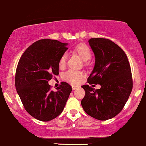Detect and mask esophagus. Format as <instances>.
<instances>
[{"mask_svg": "<svg viewBox=\"0 0 146 146\" xmlns=\"http://www.w3.org/2000/svg\"><path fill=\"white\" fill-rule=\"evenodd\" d=\"M77 88H78V86L72 85V89H73V90H76Z\"/></svg>", "mask_w": 146, "mask_h": 146, "instance_id": "34e87169", "label": "esophagus"}]
</instances>
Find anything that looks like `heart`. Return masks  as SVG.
Segmentation results:
<instances>
[{"label":"heart","mask_w":146,"mask_h":146,"mask_svg":"<svg viewBox=\"0 0 146 146\" xmlns=\"http://www.w3.org/2000/svg\"><path fill=\"white\" fill-rule=\"evenodd\" d=\"M73 52L78 54L80 57H81L84 61H88L91 58L92 53L89 46L85 44H77L73 49ZM66 55L64 54L60 57L59 60V66L60 68H63L66 64ZM84 74L82 72L79 71V70H76L73 69L68 70L66 71L64 75V78L66 81L69 82L71 84H77L80 83L82 79Z\"/></svg>","instance_id":"b5f03b06"}]
</instances>
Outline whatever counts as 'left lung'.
Masks as SVG:
<instances>
[{
    "instance_id": "left-lung-1",
    "label": "left lung",
    "mask_w": 146,
    "mask_h": 146,
    "mask_svg": "<svg viewBox=\"0 0 146 146\" xmlns=\"http://www.w3.org/2000/svg\"><path fill=\"white\" fill-rule=\"evenodd\" d=\"M89 43L96 61L87 82L101 87L95 89L88 84L82 86L85 96L81 105L91 117L106 121L121 111L132 92L130 65L123 49L111 40L91 38Z\"/></svg>"
}]
</instances>
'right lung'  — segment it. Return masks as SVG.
<instances>
[{"label": "right lung", "mask_w": 146, "mask_h": 146, "mask_svg": "<svg viewBox=\"0 0 146 146\" xmlns=\"http://www.w3.org/2000/svg\"><path fill=\"white\" fill-rule=\"evenodd\" d=\"M68 44L57 40L41 39L25 50L16 70L15 86L24 108L33 117L49 121L62 113L72 91L62 82L57 91L48 84L59 74V60Z\"/></svg>", "instance_id": "add662e5"}]
</instances>
